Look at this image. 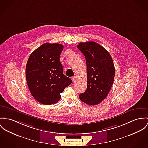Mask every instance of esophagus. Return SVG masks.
<instances>
[{
    "instance_id": "obj_1",
    "label": "esophagus",
    "mask_w": 148,
    "mask_h": 148,
    "mask_svg": "<svg viewBox=\"0 0 148 148\" xmlns=\"http://www.w3.org/2000/svg\"><path fill=\"white\" fill-rule=\"evenodd\" d=\"M76 76H73V77H72V78H71V79H72V81H75V80H76Z\"/></svg>"
}]
</instances>
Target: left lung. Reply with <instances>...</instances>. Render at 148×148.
I'll use <instances>...</instances> for the list:
<instances>
[{
	"label": "left lung",
	"mask_w": 148,
	"mask_h": 148,
	"mask_svg": "<svg viewBox=\"0 0 148 148\" xmlns=\"http://www.w3.org/2000/svg\"><path fill=\"white\" fill-rule=\"evenodd\" d=\"M86 62L87 89L79 95L81 101L93 106L101 103L108 95L115 77L112 59L99 44L89 41L77 46Z\"/></svg>",
	"instance_id": "8db88e82"
}]
</instances>
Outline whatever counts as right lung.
Masks as SVG:
<instances>
[{"mask_svg":"<svg viewBox=\"0 0 148 148\" xmlns=\"http://www.w3.org/2000/svg\"><path fill=\"white\" fill-rule=\"evenodd\" d=\"M63 46L45 43L29 57L25 76L29 90L40 103L51 105L59 101L72 80L63 74L60 55Z\"/></svg>","mask_w":148,"mask_h":148,"instance_id":"right-lung-1","label":"right lung"}]
</instances>
